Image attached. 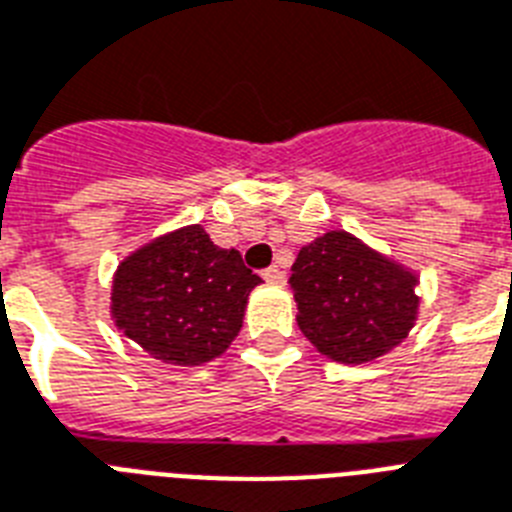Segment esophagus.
I'll return each mask as SVG.
<instances>
[{
  "mask_svg": "<svg viewBox=\"0 0 512 512\" xmlns=\"http://www.w3.org/2000/svg\"><path fill=\"white\" fill-rule=\"evenodd\" d=\"M261 277H264L267 282H272V285H285V272H282V269H277V267L264 269V272H261Z\"/></svg>",
  "mask_w": 512,
  "mask_h": 512,
  "instance_id": "obj_1",
  "label": "esophagus"
}]
</instances>
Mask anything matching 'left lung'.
<instances>
[{
  "label": "left lung",
  "mask_w": 512,
  "mask_h": 512,
  "mask_svg": "<svg viewBox=\"0 0 512 512\" xmlns=\"http://www.w3.org/2000/svg\"><path fill=\"white\" fill-rule=\"evenodd\" d=\"M298 327L320 354L365 365L396 349L415 327L418 275L359 237L330 230L290 267Z\"/></svg>",
  "instance_id": "1"
}]
</instances>
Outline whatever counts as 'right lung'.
Wrapping results in <instances>:
<instances>
[{"mask_svg":"<svg viewBox=\"0 0 512 512\" xmlns=\"http://www.w3.org/2000/svg\"><path fill=\"white\" fill-rule=\"evenodd\" d=\"M259 282L235 248H219L200 224H190L118 264L110 317L163 365H206L230 349Z\"/></svg>","mask_w":512,"mask_h":512,"instance_id":"add662e5","label":"right lung"}]
</instances>
